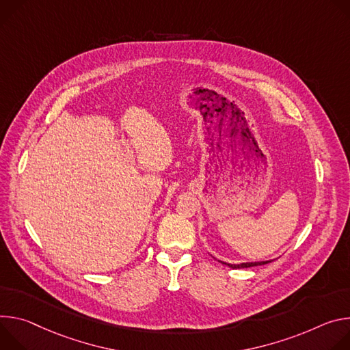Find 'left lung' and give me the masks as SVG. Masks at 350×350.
<instances>
[{
	"label": "left lung",
	"instance_id": "obj_1",
	"mask_svg": "<svg viewBox=\"0 0 350 350\" xmlns=\"http://www.w3.org/2000/svg\"><path fill=\"white\" fill-rule=\"evenodd\" d=\"M222 262V261H221ZM269 261H260V262H242V264H228V262H222V264H226L229 265L230 268H247V267H256V265H262V264H267Z\"/></svg>",
	"mask_w": 350,
	"mask_h": 350
}]
</instances>
